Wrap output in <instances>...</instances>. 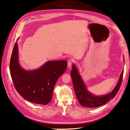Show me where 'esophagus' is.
Returning a JSON list of instances; mask_svg holds the SVG:
<instances>
[{
  "mask_svg": "<svg viewBox=\"0 0 130 130\" xmlns=\"http://www.w3.org/2000/svg\"><path fill=\"white\" fill-rule=\"evenodd\" d=\"M72 62H73V60L72 59H69L68 61V67L69 68H70L71 65L72 64Z\"/></svg>",
  "mask_w": 130,
  "mask_h": 130,
  "instance_id": "34e87169",
  "label": "esophagus"
}]
</instances>
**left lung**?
Returning <instances> with one entry per match:
<instances>
[{
	"mask_svg": "<svg viewBox=\"0 0 130 130\" xmlns=\"http://www.w3.org/2000/svg\"><path fill=\"white\" fill-rule=\"evenodd\" d=\"M123 71L120 75L116 86L110 93L105 95L96 96L90 93L87 90L82 77L79 74V71L75 64L72 65L71 71V76L73 83L75 94L80 104L84 107H96L106 104L110 99H113L117 94L122 80Z\"/></svg>",
	"mask_w": 130,
	"mask_h": 130,
	"instance_id": "left-lung-1",
	"label": "left lung"
}]
</instances>
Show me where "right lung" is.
Masks as SVG:
<instances>
[{
    "label": "right lung",
    "mask_w": 130,
    "mask_h": 130,
    "mask_svg": "<svg viewBox=\"0 0 130 130\" xmlns=\"http://www.w3.org/2000/svg\"><path fill=\"white\" fill-rule=\"evenodd\" d=\"M18 53L16 42L11 56L10 70L17 92L32 103L44 105L49 104L57 80L66 70L67 61H49L40 68L28 71L20 66Z\"/></svg>",
    "instance_id": "add662e5"
}]
</instances>
